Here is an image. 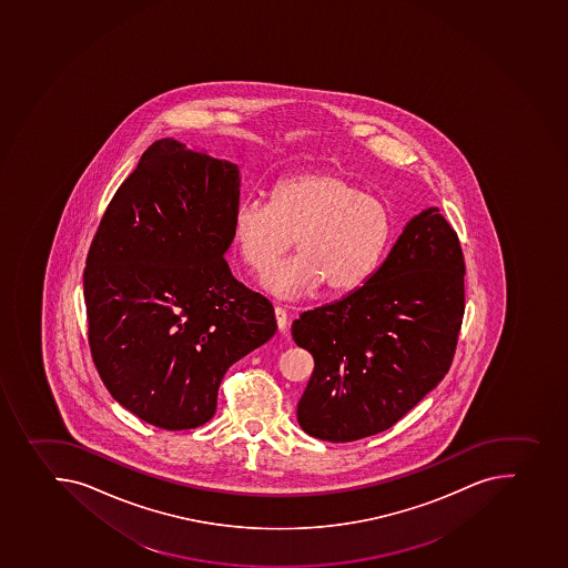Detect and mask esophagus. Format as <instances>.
I'll list each match as a JSON object with an SVG mask.
<instances>
[{
	"mask_svg": "<svg viewBox=\"0 0 568 568\" xmlns=\"http://www.w3.org/2000/svg\"><path fill=\"white\" fill-rule=\"evenodd\" d=\"M275 318H276V326H278V329L281 332H286L287 326V312L282 306H275Z\"/></svg>",
	"mask_w": 568,
	"mask_h": 568,
	"instance_id": "1",
	"label": "esophagus"
}]
</instances>
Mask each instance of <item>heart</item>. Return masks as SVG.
Here are the masks:
<instances>
[{
    "label": "heart",
    "mask_w": 568,
    "mask_h": 568,
    "mask_svg": "<svg viewBox=\"0 0 568 568\" xmlns=\"http://www.w3.org/2000/svg\"><path fill=\"white\" fill-rule=\"evenodd\" d=\"M231 233L242 262L262 273L292 250L298 255L264 276L278 298H297L326 284L348 293L375 275L395 239V215L341 171H313L281 180L273 200L236 205Z\"/></svg>",
    "instance_id": "obj_1"
}]
</instances>
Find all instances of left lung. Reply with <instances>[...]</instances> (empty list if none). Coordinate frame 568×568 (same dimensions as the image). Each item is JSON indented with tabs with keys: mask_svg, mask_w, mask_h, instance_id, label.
Returning <instances> with one entry per match:
<instances>
[{
	"mask_svg": "<svg viewBox=\"0 0 568 568\" xmlns=\"http://www.w3.org/2000/svg\"><path fill=\"white\" fill-rule=\"evenodd\" d=\"M463 315L459 239L428 207L364 286L293 323V341L315 361L298 400L301 428L329 443L392 428L448 374Z\"/></svg>",
	"mask_w": 568,
	"mask_h": 568,
	"instance_id": "1",
	"label": "left lung"
}]
</instances>
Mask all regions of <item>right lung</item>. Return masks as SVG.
Instances as JSON below:
<instances>
[{
    "label": "right lung",
    "instance_id": "1",
    "mask_svg": "<svg viewBox=\"0 0 568 568\" xmlns=\"http://www.w3.org/2000/svg\"><path fill=\"white\" fill-rule=\"evenodd\" d=\"M239 200V165L159 140L92 239L83 271L92 361L114 400L149 425H205L231 364L275 335L271 302L224 258Z\"/></svg>",
    "mask_w": 568,
    "mask_h": 568
}]
</instances>
